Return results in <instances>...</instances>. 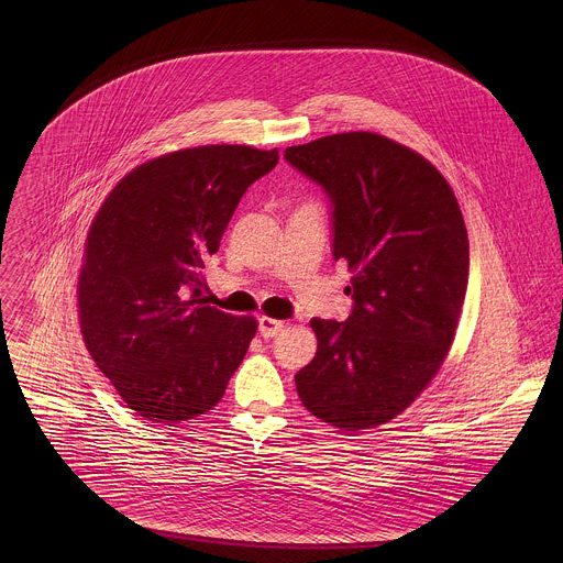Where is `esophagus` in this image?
<instances>
[{"label": "esophagus", "mask_w": 563, "mask_h": 563, "mask_svg": "<svg viewBox=\"0 0 563 563\" xmlns=\"http://www.w3.org/2000/svg\"><path fill=\"white\" fill-rule=\"evenodd\" d=\"M257 329H260V335L268 340V338H275V335L284 329V322L268 319V317H262L260 322H257Z\"/></svg>", "instance_id": "1"}]
</instances>
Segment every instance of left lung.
<instances>
[{
  "mask_svg": "<svg viewBox=\"0 0 563 563\" xmlns=\"http://www.w3.org/2000/svg\"><path fill=\"white\" fill-rule=\"evenodd\" d=\"M331 203V253L353 273L344 322L312 319L319 346L295 375L301 402L342 431L399 416L453 344L471 249L460 203L420 154L371 132L288 147Z\"/></svg>",
  "mask_w": 563,
  "mask_h": 563,
  "instance_id": "8db88e82",
  "label": "left lung"
}]
</instances>
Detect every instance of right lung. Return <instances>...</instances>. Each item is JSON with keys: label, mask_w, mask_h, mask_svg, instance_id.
<instances>
[{"label": "right lung", "mask_w": 563, "mask_h": 563, "mask_svg": "<svg viewBox=\"0 0 563 563\" xmlns=\"http://www.w3.org/2000/svg\"><path fill=\"white\" fill-rule=\"evenodd\" d=\"M277 161L246 145L173 152L128 173L99 208L78 286L81 335L139 416L179 422L223 399L257 322L208 306L203 268L246 188Z\"/></svg>", "instance_id": "1"}]
</instances>
